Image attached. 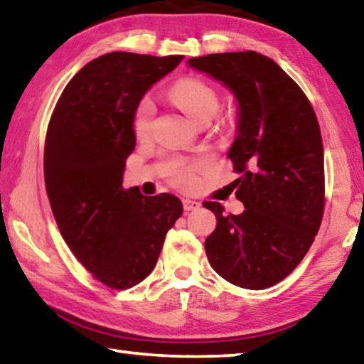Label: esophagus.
Masks as SVG:
<instances>
[{
	"label": "esophagus",
	"mask_w": 364,
	"mask_h": 364,
	"mask_svg": "<svg viewBox=\"0 0 364 364\" xmlns=\"http://www.w3.org/2000/svg\"><path fill=\"white\" fill-rule=\"evenodd\" d=\"M183 205H184V210L191 212V210H196V208H199L200 202L193 200V199H183Z\"/></svg>",
	"instance_id": "1"
}]
</instances>
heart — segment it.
I'll return each instance as SVG.
<instances>
[{
  "mask_svg": "<svg viewBox=\"0 0 364 364\" xmlns=\"http://www.w3.org/2000/svg\"><path fill=\"white\" fill-rule=\"evenodd\" d=\"M173 101L197 123L212 119L220 107V96L212 85L199 78H183L173 85L170 91ZM156 115V104L149 96L138 102L133 114V132L138 138L149 136L152 122ZM167 175L175 183H186L191 180L193 168L183 160H173L168 164Z\"/></svg>",
  "mask_w": 364,
  "mask_h": 364,
  "instance_id": "heart-1",
  "label": "heart"
}]
</instances>
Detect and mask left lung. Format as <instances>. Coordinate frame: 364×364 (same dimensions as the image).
<instances>
[{"label":"left lung","instance_id":"8db88e82","mask_svg":"<svg viewBox=\"0 0 364 364\" xmlns=\"http://www.w3.org/2000/svg\"><path fill=\"white\" fill-rule=\"evenodd\" d=\"M237 101L236 138L228 151L241 173L236 197L245 210L217 217L205 239L212 268L234 286L260 291L286 278L306 255L324 210V151L318 119L304 91L273 59L255 51L188 60Z\"/></svg>","mask_w":364,"mask_h":364}]
</instances>
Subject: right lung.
<instances>
[{
	"label": "right lung",
	"mask_w": 364,
	"mask_h": 364,
	"mask_svg": "<svg viewBox=\"0 0 364 364\" xmlns=\"http://www.w3.org/2000/svg\"><path fill=\"white\" fill-rule=\"evenodd\" d=\"M183 56L114 51L86 64L60 95L45 143V184L59 231L102 284L128 289L151 274L165 236L181 217L173 194L123 189L136 146L133 114Z\"/></svg>",
	"instance_id": "add662e5"
}]
</instances>
